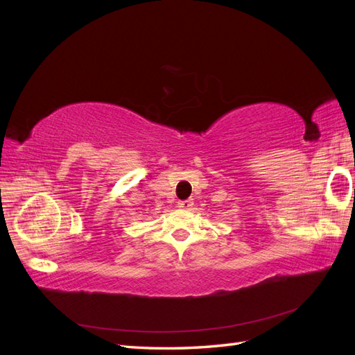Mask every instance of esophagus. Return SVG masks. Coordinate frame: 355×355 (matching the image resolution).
Returning <instances> with one entry per match:
<instances>
[{
	"instance_id": "34e87169",
	"label": "esophagus",
	"mask_w": 355,
	"mask_h": 355,
	"mask_svg": "<svg viewBox=\"0 0 355 355\" xmlns=\"http://www.w3.org/2000/svg\"><path fill=\"white\" fill-rule=\"evenodd\" d=\"M192 204H194V202H192L191 200H182V201L178 202V206H179L180 209H191Z\"/></svg>"
}]
</instances>
